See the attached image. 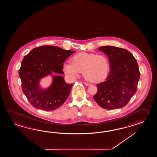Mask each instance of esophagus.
<instances>
[{"mask_svg": "<svg viewBox=\"0 0 157 157\" xmlns=\"http://www.w3.org/2000/svg\"><path fill=\"white\" fill-rule=\"evenodd\" d=\"M84 84H85L86 86H90L91 85V84L88 83H86V82H84Z\"/></svg>", "mask_w": 157, "mask_h": 157, "instance_id": "1", "label": "esophagus"}]
</instances>
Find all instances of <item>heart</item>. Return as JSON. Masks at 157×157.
Returning a JSON list of instances; mask_svg holds the SVG:
<instances>
[{
  "mask_svg": "<svg viewBox=\"0 0 157 157\" xmlns=\"http://www.w3.org/2000/svg\"><path fill=\"white\" fill-rule=\"evenodd\" d=\"M62 70L71 79H75L83 71L86 80L97 83L107 78L110 70V62L105 54L82 52L74 55L71 62L64 63Z\"/></svg>",
  "mask_w": 157,
  "mask_h": 157,
  "instance_id": "heart-1",
  "label": "heart"
}]
</instances>
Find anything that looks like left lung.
<instances>
[{
  "label": "left lung",
  "mask_w": 157,
  "mask_h": 157,
  "mask_svg": "<svg viewBox=\"0 0 157 157\" xmlns=\"http://www.w3.org/2000/svg\"><path fill=\"white\" fill-rule=\"evenodd\" d=\"M109 58L111 71L107 79L97 85L94 99L104 109L125 106L137 90L140 73L137 62L128 50L115 46H101Z\"/></svg>",
  "instance_id": "1"
}]
</instances>
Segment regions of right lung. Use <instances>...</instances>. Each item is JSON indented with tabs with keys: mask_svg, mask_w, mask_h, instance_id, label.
Listing matches in <instances>:
<instances>
[{
	"mask_svg": "<svg viewBox=\"0 0 157 157\" xmlns=\"http://www.w3.org/2000/svg\"><path fill=\"white\" fill-rule=\"evenodd\" d=\"M56 46L44 45L36 48L26 55L19 71L22 90L31 105L46 111L61 107L68 98L73 84H67L61 75L53 77V83L46 90L39 87L44 77L52 73L63 74L65 60L75 53Z\"/></svg>",
	"mask_w": 157,
	"mask_h": 157,
	"instance_id": "right-lung-1",
	"label": "right lung"
}]
</instances>
